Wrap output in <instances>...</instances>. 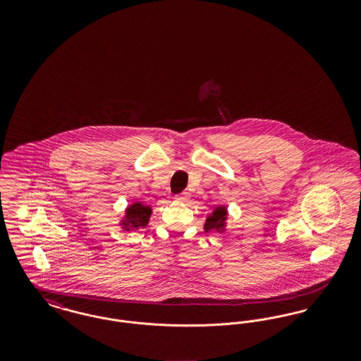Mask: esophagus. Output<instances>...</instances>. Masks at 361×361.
<instances>
[{
	"label": "esophagus",
	"mask_w": 361,
	"mask_h": 361,
	"mask_svg": "<svg viewBox=\"0 0 361 361\" xmlns=\"http://www.w3.org/2000/svg\"><path fill=\"white\" fill-rule=\"evenodd\" d=\"M177 200H178V202H181V203H187L189 200L188 192H183V193L177 195Z\"/></svg>",
	"instance_id": "34e87169"
}]
</instances>
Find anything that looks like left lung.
<instances>
[{
	"mask_svg": "<svg viewBox=\"0 0 361 361\" xmlns=\"http://www.w3.org/2000/svg\"><path fill=\"white\" fill-rule=\"evenodd\" d=\"M224 219H226V208L224 207H216L215 211L212 212L211 216L207 218L206 224H204V230L207 233L212 231V230H222L224 226Z\"/></svg>",
	"mask_w": 361,
	"mask_h": 361,
	"instance_id": "1",
	"label": "left lung"
}]
</instances>
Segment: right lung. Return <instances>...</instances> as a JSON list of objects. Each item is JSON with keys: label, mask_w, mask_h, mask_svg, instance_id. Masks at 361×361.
<instances>
[{"label": "right lung", "mask_w": 361, "mask_h": 361, "mask_svg": "<svg viewBox=\"0 0 361 361\" xmlns=\"http://www.w3.org/2000/svg\"><path fill=\"white\" fill-rule=\"evenodd\" d=\"M152 215L150 207L143 206L142 203H134L127 208L126 219L123 222L124 230L145 227L149 224V218Z\"/></svg>", "instance_id": "obj_1"}]
</instances>
